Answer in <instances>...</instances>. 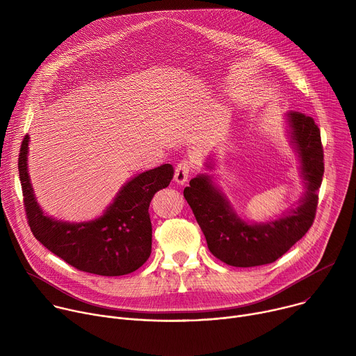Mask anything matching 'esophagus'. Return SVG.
Instances as JSON below:
<instances>
[{
  "instance_id": "1",
  "label": "esophagus",
  "mask_w": 356,
  "mask_h": 356,
  "mask_svg": "<svg viewBox=\"0 0 356 356\" xmlns=\"http://www.w3.org/2000/svg\"><path fill=\"white\" fill-rule=\"evenodd\" d=\"M193 172V163L188 161H181L180 163H177L176 170H175V181L177 184H184L190 176V173Z\"/></svg>"
}]
</instances>
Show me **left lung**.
<instances>
[{"instance_id":"8db88e82","label":"left lung","mask_w":356,"mask_h":356,"mask_svg":"<svg viewBox=\"0 0 356 356\" xmlns=\"http://www.w3.org/2000/svg\"><path fill=\"white\" fill-rule=\"evenodd\" d=\"M286 117L306 183V193L296 209L275 221L249 224L235 214L209 175L191 179L183 191L210 252L227 265L252 268L272 264L306 235L314 222L324 175L320 128L312 117L298 111H289ZM207 168L213 169L210 163Z\"/></svg>"}]
</instances>
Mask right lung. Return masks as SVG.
I'll use <instances>...</instances> for the list:
<instances>
[{"label": "right lung", "mask_w": 356, "mask_h": 356, "mask_svg": "<svg viewBox=\"0 0 356 356\" xmlns=\"http://www.w3.org/2000/svg\"><path fill=\"white\" fill-rule=\"evenodd\" d=\"M25 135L18 170L24 206L33 236L73 268L99 276H122L139 269L152 252L149 204L155 193L168 187L173 166L166 163L132 177L122 186L106 213L88 222H63L43 214L28 175Z\"/></svg>", "instance_id": "1"}]
</instances>
